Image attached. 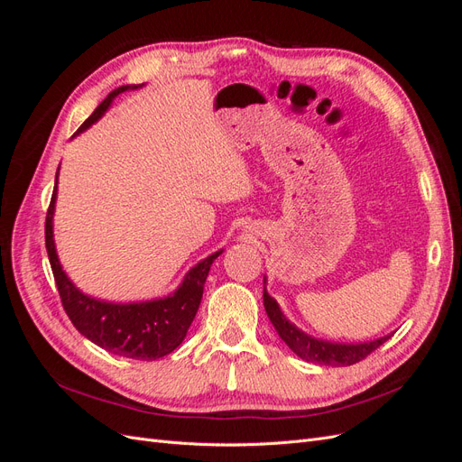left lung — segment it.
Masks as SVG:
<instances>
[{
	"mask_svg": "<svg viewBox=\"0 0 462 462\" xmlns=\"http://www.w3.org/2000/svg\"><path fill=\"white\" fill-rule=\"evenodd\" d=\"M263 306L265 312H268V318L277 329L279 337H282L287 346L292 353H297L300 358L316 362V365H324V366H351L356 365V362L365 360L370 353H374L377 346L383 345L391 335H385V337L374 339L368 343H331L324 339H316L310 337L309 333L300 331L295 328L291 321L279 310L277 302L268 295V291L263 289Z\"/></svg>",
	"mask_w": 462,
	"mask_h": 462,
	"instance_id": "1",
	"label": "left lung"
}]
</instances>
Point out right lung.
Instances as JSON below:
<instances>
[{
    "label": "right lung",
    "mask_w": 462,
    "mask_h": 462,
    "mask_svg": "<svg viewBox=\"0 0 462 462\" xmlns=\"http://www.w3.org/2000/svg\"><path fill=\"white\" fill-rule=\"evenodd\" d=\"M127 88L129 87H119L117 90L111 92L106 100L96 107L94 114L80 125L79 133L85 131L94 121L100 119L104 111L109 107L111 100ZM53 206L55 189L46 214V250L51 263L55 285H58L60 291L61 304L69 319L73 321V326L97 346L125 358L156 360L175 351V348L183 343L192 319L199 312L208 272L212 268V262L221 253L208 256L199 265H194L187 273L183 285H180L173 295L165 299L133 304H114L96 300L82 295V292L69 282L65 272L61 270L58 254H55L51 231Z\"/></svg>",
    "instance_id": "obj_1"
}]
</instances>
